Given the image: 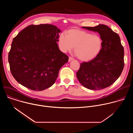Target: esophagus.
<instances>
[{"mask_svg":"<svg viewBox=\"0 0 133 133\" xmlns=\"http://www.w3.org/2000/svg\"><path fill=\"white\" fill-rule=\"evenodd\" d=\"M74 60V58L72 57H69V59H68V62H71V61H73Z\"/></svg>","mask_w":133,"mask_h":133,"instance_id":"obj_1","label":"esophagus"}]
</instances>
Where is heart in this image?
<instances>
[{"label":"heart","mask_w":133,"mask_h":133,"mask_svg":"<svg viewBox=\"0 0 133 133\" xmlns=\"http://www.w3.org/2000/svg\"><path fill=\"white\" fill-rule=\"evenodd\" d=\"M66 34H61L58 40L63 51H70L74 48L76 56L85 62L95 59L101 52L103 40L99 36L79 29H70Z\"/></svg>","instance_id":"b5f03b06"}]
</instances>
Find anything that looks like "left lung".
I'll return each mask as SVG.
<instances>
[{
  "label": "left lung",
  "instance_id": "1",
  "mask_svg": "<svg viewBox=\"0 0 133 133\" xmlns=\"http://www.w3.org/2000/svg\"><path fill=\"white\" fill-rule=\"evenodd\" d=\"M82 28L99 33L103 48L95 58L81 64L77 78L83 86L89 89L108 87L119 78L124 66V50L120 37L105 25Z\"/></svg>",
  "mask_w": 133,
  "mask_h": 133
}]
</instances>
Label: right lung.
Returning <instances> with one entry per match:
<instances>
[{
    "mask_svg": "<svg viewBox=\"0 0 133 133\" xmlns=\"http://www.w3.org/2000/svg\"><path fill=\"white\" fill-rule=\"evenodd\" d=\"M61 30L50 24L31 25L13 39L8 54L10 71L22 85L42 91L51 87L68 57L59 49Z\"/></svg>",
    "mask_w": 133,
    "mask_h": 133,
    "instance_id": "right-lung-1",
    "label": "right lung"
}]
</instances>
